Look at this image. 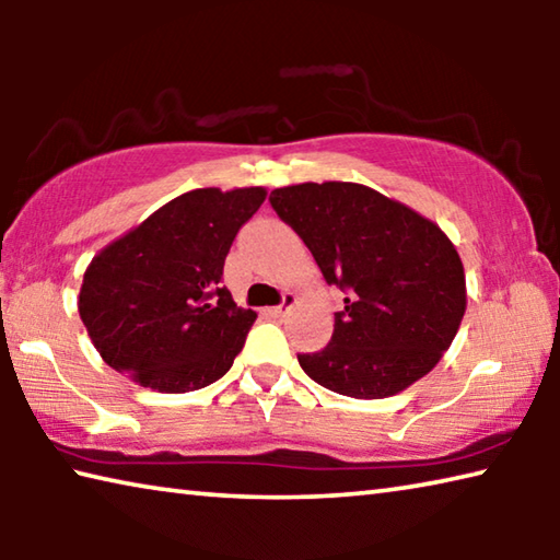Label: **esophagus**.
<instances>
[{
	"label": "esophagus",
	"instance_id": "1",
	"mask_svg": "<svg viewBox=\"0 0 560 560\" xmlns=\"http://www.w3.org/2000/svg\"><path fill=\"white\" fill-rule=\"evenodd\" d=\"M293 306H296V296H293V293H283V301L279 303V306L269 308V314L273 318H281V316H287L289 308H293Z\"/></svg>",
	"mask_w": 560,
	"mask_h": 560
}]
</instances>
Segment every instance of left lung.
Wrapping results in <instances>:
<instances>
[{"label": "left lung", "instance_id": "8db88e82", "mask_svg": "<svg viewBox=\"0 0 560 560\" xmlns=\"http://www.w3.org/2000/svg\"><path fill=\"white\" fill-rule=\"evenodd\" d=\"M328 287L346 293L334 336L299 363L338 395L377 400L440 363L467 308L464 267L438 224L355 183H303L269 195Z\"/></svg>", "mask_w": 560, "mask_h": 560}]
</instances>
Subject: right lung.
I'll return each instance as SVG.
<instances>
[{
    "label": "right lung",
    "instance_id": "right-lung-1",
    "mask_svg": "<svg viewBox=\"0 0 560 560\" xmlns=\"http://www.w3.org/2000/svg\"><path fill=\"white\" fill-rule=\"evenodd\" d=\"M264 197L192 189L93 257L79 314L113 371L160 393L200 390L230 371L257 314L222 283L224 259Z\"/></svg>",
    "mask_w": 560,
    "mask_h": 560
}]
</instances>
